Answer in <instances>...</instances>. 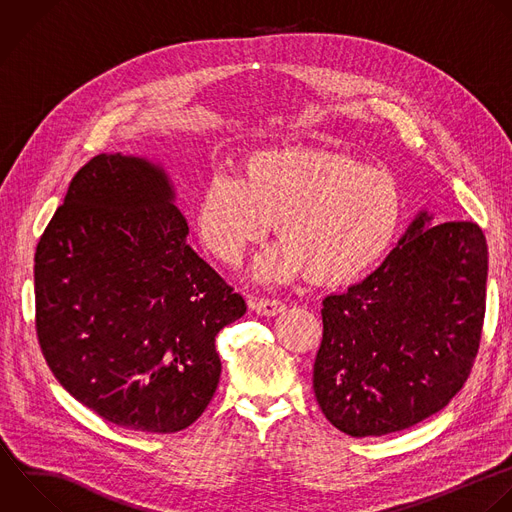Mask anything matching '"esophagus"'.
<instances>
[{
    "label": "esophagus",
    "instance_id": "34e87169",
    "mask_svg": "<svg viewBox=\"0 0 512 512\" xmlns=\"http://www.w3.org/2000/svg\"><path fill=\"white\" fill-rule=\"evenodd\" d=\"M250 308L262 316H276L284 310V302L278 298H252Z\"/></svg>",
    "mask_w": 512,
    "mask_h": 512
}]
</instances>
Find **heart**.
Returning <instances> with one entry per match:
<instances>
[{
    "label": "heart",
    "mask_w": 512,
    "mask_h": 512,
    "mask_svg": "<svg viewBox=\"0 0 512 512\" xmlns=\"http://www.w3.org/2000/svg\"><path fill=\"white\" fill-rule=\"evenodd\" d=\"M402 196L386 172L330 150L292 148L252 156L244 178L216 172L198 204V234L224 264H238L276 220L280 240L254 264L262 282L304 272L344 282L372 266L392 242Z\"/></svg>",
    "instance_id": "heart-1"
}]
</instances>
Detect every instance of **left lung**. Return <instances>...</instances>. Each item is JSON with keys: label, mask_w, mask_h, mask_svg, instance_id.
<instances>
[{"label": "left lung", "mask_w": 512, "mask_h": 512, "mask_svg": "<svg viewBox=\"0 0 512 512\" xmlns=\"http://www.w3.org/2000/svg\"><path fill=\"white\" fill-rule=\"evenodd\" d=\"M420 212L386 260L322 300L314 394L342 432L382 436L444 408L470 376L488 250L478 224Z\"/></svg>", "instance_id": "obj_1"}]
</instances>
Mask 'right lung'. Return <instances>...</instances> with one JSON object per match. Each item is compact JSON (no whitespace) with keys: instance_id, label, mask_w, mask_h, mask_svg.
I'll list each match as a JSON object with an SVG mask.
<instances>
[{"instance_id":"add662e5","label":"right lung","mask_w":512,"mask_h":512,"mask_svg":"<svg viewBox=\"0 0 512 512\" xmlns=\"http://www.w3.org/2000/svg\"><path fill=\"white\" fill-rule=\"evenodd\" d=\"M166 172L100 154L36 248V332L58 382L118 426L170 434L210 404L244 298L186 242Z\"/></svg>"}]
</instances>
